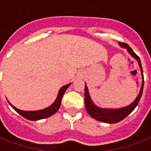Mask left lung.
<instances>
[{"label":"left lung","instance_id":"1","mask_svg":"<svg viewBox=\"0 0 151 151\" xmlns=\"http://www.w3.org/2000/svg\"><path fill=\"white\" fill-rule=\"evenodd\" d=\"M119 45L122 48L126 49L127 51L129 52V54L133 58H135L136 60L137 61L140 70H141V74H142V87H141V89H140V92H139L138 93V96L136 98L135 101H132L131 104L125 106V107L118 108V109L101 108L98 106H96L93 103V101H92V99H91L87 85L85 84V88H84V105H85L86 111L89 114V115L92 116L93 119H97L98 121L107 123V124H115V123L121 121L124 119L126 118L135 109L136 106L138 105L140 99L142 98L143 86H144V76H143V70H142V64H141L140 58L133 52V50L130 48L129 45H127V44L125 43H122V42H119Z\"/></svg>","mask_w":151,"mask_h":151}]
</instances>
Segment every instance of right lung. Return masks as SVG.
<instances>
[{
    "label": "right lung",
    "instance_id": "right-lung-1",
    "mask_svg": "<svg viewBox=\"0 0 151 151\" xmlns=\"http://www.w3.org/2000/svg\"><path fill=\"white\" fill-rule=\"evenodd\" d=\"M70 84H66L63 87L61 88L60 90L58 91V94L57 96V98L55 99V101H53V103L52 105H50V106L45 108L43 110H39V111H22L19 110L18 108H16L15 106H14L8 100L9 104L13 107V109L19 113V115H21L22 117L27 119L29 120H32V121H36V120H39V119H42L48 118L51 115H53V114H55L61 106V101H62V98L63 97L64 93L66 92L67 89V88L69 87Z\"/></svg>",
    "mask_w": 151,
    "mask_h": 151
}]
</instances>
